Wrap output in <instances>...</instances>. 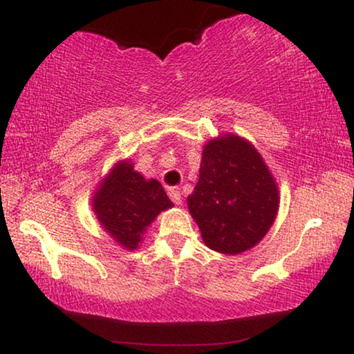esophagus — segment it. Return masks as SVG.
Wrapping results in <instances>:
<instances>
[{
  "label": "esophagus",
  "instance_id": "1",
  "mask_svg": "<svg viewBox=\"0 0 354 354\" xmlns=\"http://www.w3.org/2000/svg\"><path fill=\"white\" fill-rule=\"evenodd\" d=\"M167 193H169V198H171V200L176 203L177 206L180 205V203H182V195H180V192L177 190V188H169Z\"/></svg>",
  "mask_w": 354,
  "mask_h": 354
}]
</instances>
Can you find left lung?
Returning <instances> with one entry per match:
<instances>
[{
	"instance_id": "8db88e82",
	"label": "left lung",
	"mask_w": 354,
	"mask_h": 354,
	"mask_svg": "<svg viewBox=\"0 0 354 354\" xmlns=\"http://www.w3.org/2000/svg\"><path fill=\"white\" fill-rule=\"evenodd\" d=\"M187 205L206 246L239 254L258 245L274 224L279 190L258 149L224 133L203 148L200 178Z\"/></svg>"
}]
</instances>
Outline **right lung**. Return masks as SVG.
<instances>
[{
  "label": "right lung",
  "instance_id": "add662e5",
  "mask_svg": "<svg viewBox=\"0 0 354 354\" xmlns=\"http://www.w3.org/2000/svg\"><path fill=\"white\" fill-rule=\"evenodd\" d=\"M93 212L108 234L125 250L138 248L147 227L172 201L158 180H147L133 164L120 161L111 169L95 192Z\"/></svg>",
  "mask_w": 354,
  "mask_h": 354
}]
</instances>
